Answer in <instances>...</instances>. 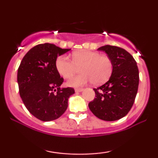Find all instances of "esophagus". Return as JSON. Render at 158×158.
Here are the masks:
<instances>
[{
  "instance_id": "1",
  "label": "esophagus",
  "mask_w": 158,
  "mask_h": 158,
  "mask_svg": "<svg viewBox=\"0 0 158 158\" xmlns=\"http://www.w3.org/2000/svg\"><path fill=\"white\" fill-rule=\"evenodd\" d=\"M82 90H83V88H78L75 89L76 92H81V91H82Z\"/></svg>"
}]
</instances>
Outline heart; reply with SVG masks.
Returning a JSON list of instances; mask_svg holds the SVG:
<instances>
[{
    "instance_id": "heart-1",
    "label": "heart",
    "mask_w": 158,
    "mask_h": 158,
    "mask_svg": "<svg viewBox=\"0 0 158 158\" xmlns=\"http://www.w3.org/2000/svg\"><path fill=\"white\" fill-rule=\"evenodd\" d=\"M56 68L64 79L71 77L80 68L81 73L68 81L70 86L79 87L91 81L95 85L105 82L112 73L113 64L108 56L90 50H79L72 54V61L64 56L58 57Z\"/></svg>"
}]
</instances>
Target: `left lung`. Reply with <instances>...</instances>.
<instances>
[{"label":"left lung","instance_id":"8db88e82","mask_svg":"<svg viewBox=\"0 0 158 158\" xmlns=\"http://www.w3.org/2000/svg\"><path fill=\"white\" fill-rule=\"evenodd\" d=\"M110 58L113 70L109 80L94 88L95 97L88 107L96 117L106 121L123 118L135 102L139 85V70L131 54L117 46L105 45L98 49Z\"/></svg>","mask_w":158,"mask_h":158}]
</instances>
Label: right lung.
<instances>
[{
  "mask_svg": "<svg viewBox=\"0 0 158 158\" xmlns=\"http://www.w3.org/2000/svg\"><path fill=\"white\" fill-rule=\"evenodd\" d=\"M70 49H61L53 44H40L23 56L18 70L19 94L27 109L41 121L60 117L68 108L73 88H61L64 79L56 68L58 56Z\"/></svg>",
  "mask_w": 158,
  "mask_h": 158,
  "instance_id": "right-lung-1",
  "label": "right lung"
}]
</instances>
